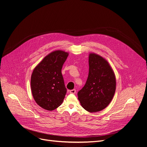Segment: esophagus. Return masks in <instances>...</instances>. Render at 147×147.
I'll return each instance as SVG.
<instances>
[{
  "instance_id": "34e87169",
  "label": "esophagus",
  "mask_w": 147,
  "mask_h": 147,
  "mask_svg": "<svg viewBox=\"0 0 147 147\" xmlns=\"http://www.w3.org/2000/svg\"><path fill=\"white\" fill-rule=\"evenodd\" d=\"M76 90L75 89H73L69 91V92L71 93V94H74V93H76Z\"/></svg>"
}]
</instances>
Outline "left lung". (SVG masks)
I'll return each mask as SVG.
<instances>
[{
    "label": "left lung",
    "instance_id": "left-lung-1",
    "mask_svg": "<svg viewBox=\"0 0 147 147\" xmlns=\"http://www.w3.org/2000/svg\"><path fill=\"white\" fill-rule=\"evenodd\" d=\"M89 72L87 82L78 92V99L90 113L104 109L115 94L116 80L111 67L105 59L95 53L88 57Z\"/></svg>",
    "mask_w": 147,
    "mask_h": 147
}]
</instances>
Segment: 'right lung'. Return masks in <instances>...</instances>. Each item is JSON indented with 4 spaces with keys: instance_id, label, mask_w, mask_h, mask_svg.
I'll return each instance as SVG.
<instances>
[{
    "instance_id": "obj_1",
    "label": "right lung",
    "mask_w": 147,
    "mask_h": 147,
    "mask_svg": "<svg viewBox=\"0 0 147 147\" xmlns=\"http://www.w3.org/2000/svg\"><path fill=\"white\" fill-rule=\"evenodd\" d=\"M67 52L56 50L46 56L33 71L31 90L36 102L43 109L54 110L63 102L67 92L61 74Z\"/></svg>"
}]
</instances>
